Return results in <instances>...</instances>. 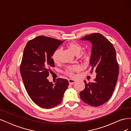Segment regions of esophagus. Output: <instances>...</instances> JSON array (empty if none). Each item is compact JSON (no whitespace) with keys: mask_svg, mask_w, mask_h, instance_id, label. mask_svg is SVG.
<instances>
[{"mask_svg":"<svg viewBox=\"0 0 131 131\" xmlns=\"http://www.w3.org/2000/svg\"><path fill=\"white\" fill-rule=\"evenodd\" d=\"M68 81H69V84L70 85H73V84H74V83L75 82V80H74V79H69L68 80Z\"/></svg>","mask_w":131,"mask_h":131,"instance_id":"34e87169","label":"esophagus"}]
</instances>
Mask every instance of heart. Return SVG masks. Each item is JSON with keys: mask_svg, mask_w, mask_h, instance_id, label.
<instances>
[{"mask_svg": "<svg viewBox=\"0 0 131 131\" xmlns=\"http://www.w3.org/2000/svg\"><path fill=\"white\" fill-rule=\"evenodd\" d=\"M68 48L72 51V52L76 55H79V57L84 61H88L89 58L90 56L89 53L87 51H82L80 53L82 49V46L80 43L77 42V41H71L68 45H67ZM61 52V49H57L53 52L52 56V59L54 63H58L59 61V54ZM80 67L78 65H73L69 66L67 67L64 70V73L69 75L70 77H73L74 75V73L75 72H78L80 70Z\"/></svg>", "mask_w": 131, "mask_h": 131, "instance_id": "1", "label": "heart"}]
</instances>
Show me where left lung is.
<instances>
[{"mask_svg": "<svg viewBox=\"0 0 131 131\" xmlns=\"http://www.w3.org/2000/svg\"><path fill=\"white\" fill-rule=\"evenodd\" d=\"M92 42L90 58L91 73H97L93 82L85 84V89L80 92L81 100L93 106L105 103L112 96L118 75V64L113 45L101 34L94 33L81 39Z\"/></svg>", "mask_w": 131, "mask_h": 131, "instance_id": "8db88e82", "label": "left lung"}]
</instances>
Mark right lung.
<instances>
[{"instance_id": "obj_1", "label": "right lung", "mask_w": 131, "mask_h": 131, "mask_svg": "<svg viewBox=\"0 0 131 131\" xmlns=\"http://www.w3.org/2000/svg\"><path fill=\"white\" fill-rule=\"evenodd\" d=\"M63 42L41 35L28 41L23 51L19 69L23 84L31 100L42 108L60 104L69 85L67 79L58 78L53 84L47 79L54 67L51 57Z\"/></svg>"}]
</instances>
